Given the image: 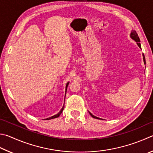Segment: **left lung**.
Returning a JSON list of instances; mask_svg holds the SVG:
<instances>
[{
	"mask_svg": "<svg viewBox=\"0 0 153 153\" xmlns=\"http://www.w3.org/2000/svg\"><path fill=\"white\" fill-rule=\"evenodd\" d=\"M130 37L132 39V40H134L135 42H137V44L138 45V46L139 47V48L140 49H141V45H140V39H139V37H138V34H137V33L135 31V30H132V31H131V33H130ZM143 61H144V64H146V62H145V57H144V54L143 53ZM89 113H90V114L92 116L93 118H97V119H101L100 118H98V117H96V116H94L92 114H91V112H89Z\"/></svg>",
	"mask_w": 153,
	"mask_h": 153,
	"instance_id": "1",
	"label": "left lung"
}]
</instances>
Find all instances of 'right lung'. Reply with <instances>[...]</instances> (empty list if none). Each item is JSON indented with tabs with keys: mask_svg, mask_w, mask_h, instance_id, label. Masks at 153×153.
<instances>
[{
	"mask_svg": "<svg viewBox=\"0 0 153 153\" xmlns=\"http://www.w3.org/2000/svg\"><path fill=\"white\" fill-rule=\"evenodd\" d=\"M69 82H68L67 84H66V86H65V94H66V91H67V88H68V85H69ZM63 109H64V104H63V107H62V109H61V110L59 111V112H58V113L57 114H55V115H54V116H51V117L48 118H46V119H44V120H51V119H53V118L59 117L61 114L62 113Z\"/></svg>",
	"mask_w": 153,
	"mask_h": 153,
	"instance_id": "right-lung-1",
	"label": "right lung"
}]
</instances>
